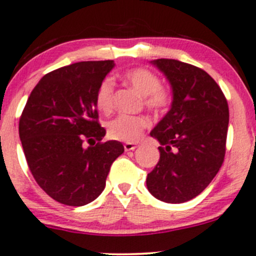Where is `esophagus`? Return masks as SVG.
Listing matches in <instances>:
<instances>
[{
	"label": "esophagus",
	"mask_w": 256,
	"mask_h": 256,
	"mask_svg": "<svg viewBox=\"0 0 256 256\" xmlns=\"http://www.w3.org/2000/svg\"><path fill=\"white\" fill-rule=\"evenodd\" d=\"M137 147L136 144H134V142H126L125 144H124V148L125 150H134Z\"/></svg>",
	"instance_id": "1"
}]
</instances>
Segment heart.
I'll use <instances>...</instances> for the list:
<instances>
[{
	"label": "heart",
	"instance_id": "b5f03b06",
	"mask_svg": "<svg viewBox=\"0 0 256 256\" xmlns=\"http://www.w3.org/2000/svg\"><path fill=\"white\" fill-rule=\"evenodd\" d=\"M122 78L144 96V104L153 112H162L170 103V94L160 86V78L150 70L136 67L124 72ZM114 80L104 78L96 93V106L99 112H108L112 109ZM150 125V120L142 115H119L108 122V135L119 141H135Z\"/></svg>",
	"mask_w": 256,
	"mask_h": 256
}]
</instances>
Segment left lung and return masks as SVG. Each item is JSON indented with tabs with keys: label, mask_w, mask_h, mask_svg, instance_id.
Returning a JSON list of instances; mask_svg holds the SVG:
<instances>
[{
	"label": "left lung",
	"mask_w": 256,
	"mask_h": 256,
	"mask_svg": "<svg viewBox=\"0 0 256 256\" xmlns=\"http://www.w3.org/2000/svg\"><path fill=\"white\" fill-rule=\"evenodd\" d=\"M150 64L168 80L173 100L150 134L160 144V157L147 176V189L164 202H186L206 189L222 166L228 104L204 70L173 58Z\"/></svg>",
	"instance_id": "left-lung-1"
}]
</instances>
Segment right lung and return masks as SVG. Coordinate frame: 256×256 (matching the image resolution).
I'll list each match as a JSON object with an SVG mask.
<instances>
[{"instance_id":"add662e5","label":"right lung","mask_w":256,"mask_h":256,"mask_svg":"<svg viewBox=\"0 0 256 256\" xmlns=\"http://www.w3.org/2000/svg\"><path fill=\"white\" fill-rule=\"evenodd\" d=\"M114 66L112 60L83 61L45 74L22 112L20 138L29 169L38 185L64 205L96 200L124 153L121 142H102L106 128L96 106V90Z\"/></svg>"}]
</instances>
